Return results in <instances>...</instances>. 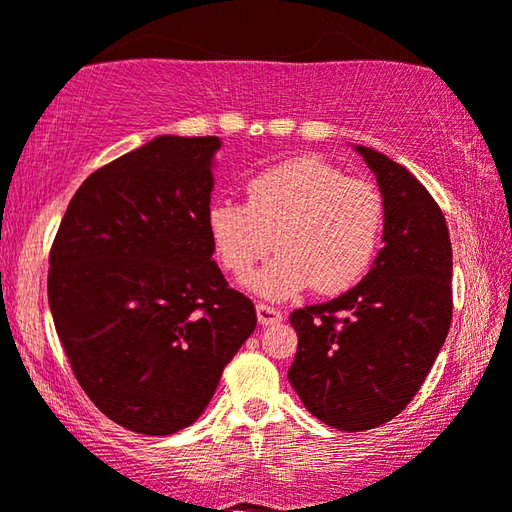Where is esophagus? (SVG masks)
<instances>
[{"label":"esophagus","mask_w":512,"mask_h":512,"mask_svg":"<svg viewBox=\"0 0 512 512\" xmlns=\"http://www.w3.org/2000/svg\"><path fill=\"white\" fill-rule=\"evenodd\" d=\"M256 316H258V322H261L263 327H270V325H277V322H281V311L274 309V306H267V304H258L256 306Z\"/></svg>","instance_id":"34e87169"}]
</instances>
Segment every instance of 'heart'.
Returning <instances> with one entry per match:
<instances>
[{
    "label": "heart",
    "instance_id": "b5f03b06",
    "mask_svg": "<svg viewBox=\"0 0 512 512\" xmlns=\"http://www.w3.org/2000/svg\"><path fill=\"white\" fill-rule=\"evenodd\" d=\"M219 263L245 279L267 251L279 249L249 288L265 300H286L313 286L343 293L371 267L384 229V201L373 183L348 178L316 160L281 162L247 183V203L219 196L206 210Z\"/></svg>",
    "mask_w": 512,
    "mask_h": 512
}]
</instances>
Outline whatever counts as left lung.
Instances as JSON below:
<instances>
[{"label": "left lung", "instance_id": "left-lung-1", "mask_svg": "<svg viewBox=\"0 0 512 512\" xmlns=\"http://www.w3.org/2000/svg\"><path fill=\"white\" fill-rule=\"evenodd\" d=\"M384 201V247L348 293L293 311L288 380L327 426L361 432L405 410L451 327L453 251L442 210L403 164L355 146Z\"/></svg>", "mask_w": 512, "mask_h": 512}]
</instances>
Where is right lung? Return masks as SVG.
I'll return each mask as SVG.
<instances>
[{"label": "right lung", "instance_id": "1", "mask_svg": "<svg viewBox=\"0 0 512 512\" xmlns=\"http://www.w3.org/2000/svg\"><path fill=\"white\" fill-rule=\"evenodd\" d=\"M219 148L162 135L93 171L50 251L47 300L77 382L141 435L192 426L256 329L254 302L212 261Z\"/></svg>", "mask_w": 512, "mask_h": 512}]
</instances>
